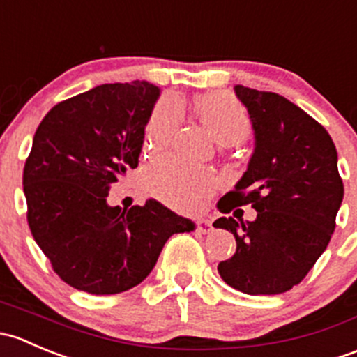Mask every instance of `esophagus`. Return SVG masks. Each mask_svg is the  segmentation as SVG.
Returning <instances> with one entry per match:
<instances>
[{
  "instance_id": "1",
  "label": "esophagus",
  "mask_w": 357,
  "mask_h": 357,
  "mask_svg": "<svg viewBox=\"0 0 357 357\" xmlns=\"http://www.w3.org/2000/svg\"><path fill=\"white\" fill-rule=\"evenodd\" d=\"M197 230L201 234H208L211 230V220L209 218H197Z\"/></svg>"
}]
</instances>
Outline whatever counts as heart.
Masks as SVG:
<instances>
[{
  "instance_id": "heart-1",
  "label": "heart",
  "mask_w": 357,
  "mask_h": 357,
  "mask_svg": "<svg viewBox=\"0 0 357 357\" xmlns=\"http://www.w3.org/2000/svg\"><path fill=\"white\" fill-rule=\"evenodd\" d=\"M194 113L220 146H237L249 137L251 116L238 99L229 93H209L196 98ZM180 122V108L174 99H165L154 109L146 128V148L156 153L167 148ZM146 185L154 197L192 211L215 190L216 178L206 168L189 167L172 158L153 161L146 172Z\"/></svg>"
}]
</instances>
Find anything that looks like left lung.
Listing matches in <instances>:
<instances>
[{"instance_id":"obj_1","label":"left lung","mask_w":357,"mask_h":357,"mask_svg":"<svg viewBox=\"0 0 357 357\" xmlns=\"http://www.w3.org/2000/svg\"><path fill=\"white\" fill-rule=\"evenodd\" d=\"M255 130V151L235 189L220 199L222 213L251 204L255 222L222 216L216 229L234 234L237 249L218 264L230 287L273 296L299 284L335 230L344 183L328 132L280 94L235 86Z\"/></svg>"}]
</instances>
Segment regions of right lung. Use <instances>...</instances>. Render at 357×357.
Instances as JSON below:
<instances>
[{"instance_id":"obj_1","label":"right lung","mask_w":357,"mask_h":357,"mask_svg":"<svg viewBox=\"0 0 357 357\" xmlns=\"http://www.w3.org/2000/svg\"><path fill=\"white\" fill-rule=\"evenodd\" d=\"M160 87L146 80L102 84L58 102L36 130L24 167L34 241L70 287L94 296L141 284L165 242L194 222L154 199L108 204L112 183L137 168Z\"/></svg>"}]
</instances>
